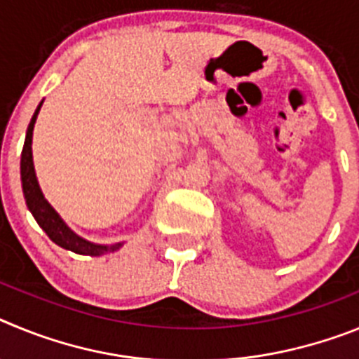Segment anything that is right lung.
I'll return each instance as SVG.
<instances>
[{
	"mask_svg": "<svg viewBox=\"0 0 359 359\" xmlns=\"http://www.w3.org/2000/svg\"><path fill=\"white\" fill-rule=\"evenodd\" d=\"M43 102L37 106L36 113L32 116L30 123H28L27 136H25L23 152H21V187H23V196L27 201L28 210L32 212L34 219L37 221L41 228L46 231V236L61 248L69 250L79 255H91L100 257L104 253L116 252L123 246V243L115 244H97L91 241H86L84 237L77 236L68 224L62 221V217L55 212V208L46 201L43 190H41L39 182H37L36 169H34V156H32V135H34V126H36L37 115Z\"/></svg>",
	"mask_w": 359,
	"mask_h": 359,
	"instance_id": "1",
	"label": "right lung"
}]
</instances>
